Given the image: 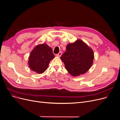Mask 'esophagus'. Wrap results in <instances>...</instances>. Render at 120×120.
Returning a JSON list of instances; mask_svg holds the SVG:
<instances>
[{"label":"esophagus","mask_w":120,"mask_h":120,"mask_svg":"<svg viewBox=\"0 0 120 120\" xmlns=\"http://www.w3.org/2000/svg\"><path fill=\"white\" fill-rule=\"evenodd\" d=\"M62 52H60L58 54H56V56H57V57H60V56L62 55Z\"/></svg>","instance_id":"esophagus-1"}]
</instances>
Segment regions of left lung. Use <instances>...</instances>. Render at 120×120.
I'll return each mask as SVG.
<instances>
[{
	"mask_svg": "<svg viewBox=\"0 0 120 120\" xmlns=\"http://www.w3.org/2000/svg\"><path fill=\"white\" fill-rule=\"evenodd\" d=\"M94 58L92 49L81 40L68 44L61 56L67 71L73 76L85 73L91 68Z\"/></svg>",
	"mask_w": 120,
	"mask_h": 120,
	"instance_id": "left-lung-1",
	"label": "left lung"
}]
</instances>
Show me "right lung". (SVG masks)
<instances>
[{"label": "right lung", "instance_id": "add662e5", "mask_svg": "<svg viewBox=\"0 0 120 120\" xmlns=\"http://www.w3.org/2000/svg\"><path fill=\"white\" fill-rule=\"evenodd\" d=\"M54 57L51 48L45 43L39 44L34 47L30 54L29 67L33 71L41 74L47 70L50 60Z\"/></svg>", "mask_w": 120, "mask_h": 120}]
</instances>
